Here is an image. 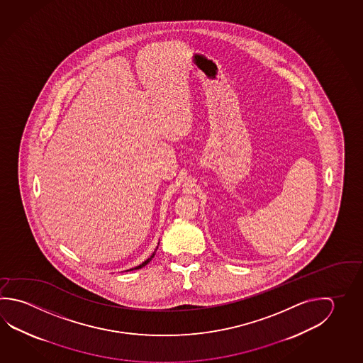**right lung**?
Returning <instances> with one entry per match:
<instances>
[{
	"mask_svg": "<svg viewBox=\"0 0 363 363\" xmlns=\"http://www.w3.org/2000/svg\"><path fill=\"white\" fill-rule=\"evenodd\" d=\"M158 244H160V242H158ZM158 245L156 247V250H155V252L152 253L151 256L150 257L147 258L145 259V262H142V264H139V266H137V267H134V269H130V270H138V269H142V267H145V264H148L150 261H151L152 258L155 257V255H156V251H157Z\"/></svg>",
	"mask_w": 363,
	"mask_h": 363,
	"instance_id": "add662e5",
	"label": "right lung"
}]
</instances>
